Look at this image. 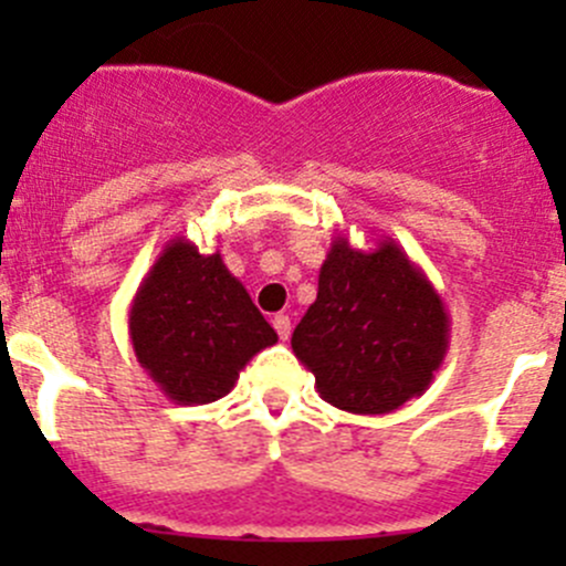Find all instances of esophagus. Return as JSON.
I'll return each instance as SVG.
<instances>
[{
  "label": "esophagus",
  "mask_w": 566,
  "mask_h": 566,
  "mask_svg": "<svg viewBox=\"0 0 566 566\" xmlns=\"http://www.w3.org/2000/svg\"><path fill=\"white\" fill-rule=\"evenodd\" d=\"M273 328H276L279 339L287 342L290 334H293V323H290V315H276V317H273Z\"/></svg>",
  "instance_id": "34e87169"
}]
</instances>
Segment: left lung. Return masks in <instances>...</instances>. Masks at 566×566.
I'll list each match as a JSON object with an SVG mask.
<instances>
[{
	"mask_svg": "<svg viewBox=\"0 0 566 566\" xmlns=\"http://www.w3.org/2000/svg\"><path fill=\"white\" fill-rule=\"evenodd\" d=\"M449 331L447 304L394 238L353 249L336 235L290 345L325 402L380 416L430 389Z\"/></svg>",
	"mask_w": 566,
	"mask_h": 566,
	"instance_id": "1",
	"label": "left lung"
}]
</instances>
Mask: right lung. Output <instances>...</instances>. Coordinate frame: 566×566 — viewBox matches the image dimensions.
I'll return each instance as SVG.
<instances>
[{
    "mask_svg": "<svg viewBox=\"0 0 566 566\" xmlns=\"http://www.w3.org/2000/svg\"><path fill=\"white\" fill-rule=\"evenodd\" d=\"M136 361L177 405H208L232 391L251 358L276 345V331L224 265L172 238L128 306Z\"/></svg>",
    "mask_w": 566,
    "mask_h": 566,
    "instance_id": "right-lung-1",
    "label": "right lung"
}]
</instances>
